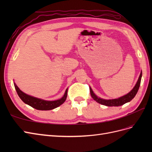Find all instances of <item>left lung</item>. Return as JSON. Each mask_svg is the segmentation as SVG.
<instances>
[{
    "instance_id": "1",
    "label": "left lung",
    "mask_w": 152,
    "mask_h": 152,
    "mask_svg": "<svg viewBox=\"0 0 152 152\" xmlns=\"http://www.w3.org/2000/svg\"><path fill=\"white\" fill-rule=\"evenodd\" d=\"M141 77H142V72H141L140 77L138 78V80H137L136 84L135 86L133 87V89L129 92V93L123 96H121L120 98H118L116 99H104L103 98H99L94 93L93 91L92 90V89L90 87L89 89H90L91 95L94 100H95L96 102H98L101 104L108 106V107H118V106H122L124 104L131 102V101L135 97V96L137 94V91H138L140 86Z\"/></svg>"
}]
</instances>
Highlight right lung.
Wrapping results in <instances>:
<instances>
[{"mask_svg": "<svg viewBox=\"0 0 152 152\" xmlns=\"http://www.w3.org/2000/svg\"><path fill=\"white\" fill-rule=\"evenodd\" d=\"M14 85L18 96L23 102L32 108L39 110H50L56 108L65 102L67 97L68 89H66L65 93L61 98L54 101H47L26 94L20 89L15 82H14Z\"/></svg>", "mask_w": 152, "mask_h": 152, "instance_id": "1", "label": "right lung"}]
</instances>
